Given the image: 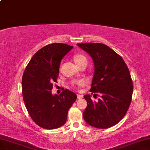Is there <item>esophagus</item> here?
Masks as SVG:
<instances>
[{"label": "esophagus", "mask_w": 150, "mask_h": 150, "mask_svg": "<svg viewBox=\"0 0 150 150\" xmlns=\"http://www.w3.org/2000/svg\"><path fill=\"white\" fill-rule=\"evenodd\" d=\"M77 98H78V99H81V98H82L83 97V95H79V94H77Z\"/></svg>", "instance_id": "34e87169"}]
</instances>
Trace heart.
<instances>
[{"label": "heart", "instance_id": "obj_1", "mask_svg": "<svg viewBox=\"0 0 150 150\" xmlns=\"http://www.w3.org/2000/svg\"><path fill=\"white\" fill-rule=\"evenodd\" d=\"M73 59H74V61L75 63L77 65L79 64V63H82V62H87V58H86L84 55H82V54H75L74 55V57H73ZM78 84H81V83H83V81H78Z\"/></svg>", "mask_w": 150, "mask_h": 150}]
</instances>
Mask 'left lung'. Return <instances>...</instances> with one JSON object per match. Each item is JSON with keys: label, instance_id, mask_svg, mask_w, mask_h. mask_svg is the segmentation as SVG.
<instances>
[{"label": "left lung", "instance_id": "8db88e82", "mask_svg": "<svg viewBox=\"0 0 150 150\" xmlns=\"http://www.w3.org/2000/svg\"><path fill=\"white\" fill-rule=\"evenodd\" d=\"M77 45L92 57L95 72L90 91L101 95L96 102L90 95L83 96L87 103L83 118L96 128H110L124 118L131 103L133 83L130 71L122 57L106 45Z\"/></svg>", "mask_w": 150, "mask_h": 150}]
</instances>
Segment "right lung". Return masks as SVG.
Returning <instances> with one entry per match:
<instances>
[{
    "instance_id": "add662e5",
    "label": "right lung",
    "mask_w": 150,
    "mask_h": 150,
    "mask_svg": "<svg viewBox=\"0 0 150 150\" xmlns=\"http://www.w3.org/2000/svg\"><path fill=\"white\" fill-rule=\"evenodd\" d=\"M73 47L54 43L38 51L22 76V96L30 117L41 128H59L67 121L69 109L77 95L63 89L59 95L52 94V83L57 82L63 57Z\"/></svg>"
}]
</instances>
